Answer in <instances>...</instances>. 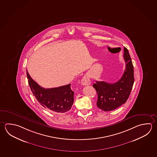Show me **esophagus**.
Masks as SVG:
<instances>
[{
  "label": "esophagus",
  "instance_id": "34e87169",
  "mask_svg": "<svg viewBox=\"0 0 157 157\" xmlns=\"http://www.w3.org/2000/svg\"><path fill=\"white\" fill-rule=\"evenodd\" d=\"M81 83L83 86L89 85L91 83V81L87 75H85L81 81Z\"/></svg>",
  "mask_w": 157,
  "mask_h": 157
}]
</instances>
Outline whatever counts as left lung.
<instances>
[{
	"label": "left lung",
	"instance_id": "8db88e82",
	"mask_svg": "<svg viewBox=\"0 0 157 157\" xmlns=\"http://www.w3.org/2000/svg\"><path fill=\"white\" fill-rule=\"evenodd\" d=\"M125 69L117 82L109 83L96 81L93 87L98 95L97 105L104 111L114 110L125 103L128 100L134 83V70L127 48H124Z\"/></svg>",
	"mask_w": 157,
	"mask_h": 157
}]
</instances>
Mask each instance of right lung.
Returning a JSON list of instances; mask_svg holds the SVG:
<instances>
[{"instance_id": "right-lung-1", "label": "right lung", "mask_w": 157, "mask_h": 157, "mask_svg": "<svg viewBox=\"0 0 157 157\" xmlns=\"http://www.w3.org/2000/svg\"><path fill=\"white\" fill-rule=\"evenodd\" d=\"M28 83L33 94L41 105L55 113H65L71 108L74 92L71 84L52 89H44L30 77L26 71Z\"/></svg>"}]
</instances>
